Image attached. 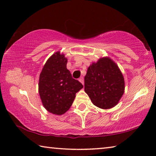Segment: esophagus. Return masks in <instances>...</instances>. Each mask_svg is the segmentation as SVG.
I'll use <instances>...</instances> for the list:
<instances>
[{"instance_id":"1","label":"esophagus","mask_w":156,"mask_h":156,"mask_svg":"<svg viewBox=\"0 0 156 156\" xmlns=\"http://www.w3.org/2000/svg\"><path fill=\"white\" fill-rule=\"evenodd\" d=\"M79 81H80L82 84L84 83V79H83V77H81L80 78H79Z\"/></svg>"}]
</instances>
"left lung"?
<instances>
[{"instance_id": "8db88e82", "label": "left lung", "mask_w": 156, "mask_h": 156, "mask_svg": "<svg viewBox=\"0 0 156 156\" xmlns=\"http://www.w3.org/2000/svg\"><path fill=\"white\" fill-rule=\"evenodd\" d=\"M85 92L92 103L103 109L113 108L124 94V79L118 66L108 57L88 67L84 78Z\"/></svg>"}]
</instances>
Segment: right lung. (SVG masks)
Instances as JSON below:
<instances>
[{
  "label": "right lung",
  "instance_id": "right-lung-1",
  "mask_svg": "<svg viewBox=\"0 0 156 156\" xmlns=\"http://www.w3.org/2000/svg\"><path fill=\"white\" fill-rule=\"evenodd\" d=\"M66 64L64 55L55 52L47 60L39 76V93L43 107L58 115L69 109L76 93L83 87L72 77Z\"/></svg>",
  "mask_w": 156,
  "mask_h": 156
}]
</instances>
